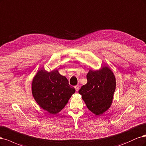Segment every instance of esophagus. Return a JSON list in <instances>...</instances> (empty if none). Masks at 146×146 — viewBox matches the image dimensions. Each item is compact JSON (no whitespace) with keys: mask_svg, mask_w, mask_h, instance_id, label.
I'll return each mask as SVG.
<instances>
[{"mask_svg":"<svg viewBox=\"0 0 146 146\" xmlns=\"http://www.w3.org/2000/svg\"><path fill=\"white\" fill-rule=\"evenodd\" d=\"M74 88H75V90H76V92H78V90H79V86H74Z\"/></svg>","mask_w":146,"mask_h":146,"instance_id":"1","label":"esophagus"}]
</instances>
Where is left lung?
I'll list each match as a JSON object with an SVG mask.
<instances>
[{
    "label": "left lung",
    "instance_id": "1",
    "mask_svg": "<svg viewBox=\"0 0 146 146\" xmlns=\"http://www.w3.org/2000/svg\"><path fill=\"white\" fill-rule=\"evenodd\" d=\"M87 83L79 89V93L89 110L100 115L110 107L116 88V79L107 67L100 70H90L87 74Z\"/></svg>",
    "mask_w": 146,
    "mask_h": 146
}]
</instances>
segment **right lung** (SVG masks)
<instances>
[{"mask_svg":"<svg viewBox=\"0 0 146 146\" xmlns=\"http://www.w3.org/2000/svg\"><path fill=\"white\" fill-rule=\"evenodd\" d=\"M75 92L68 79L58 70L50 73L45 70L37 72L32 82V93L35 101L51 114L58 113L67 104Z\"/></svg>","mask_w":146,"mask_h":146,"instance_id":"1","label":"right lung"}]
</instances>
